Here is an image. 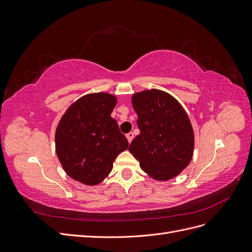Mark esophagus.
Listing matches in <instances>:
<instances>
[{"label": "esophagus", "mask_w": 252, "mask_h": 252, "mask_svg": "<svg viewBox=\"0 0 252 252\" xmlns=\"http://www.w3.org/2000/svg\"><path fill=\"white\" fill-rule=\"evenodd\" d=\"M133 132H129V133H127L126 134V138H127V140H128V142L129 143H131V141L133 140Z\"/></svg>", "instance_id": "34e87169"}]
</instances>
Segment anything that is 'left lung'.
<instances>
[{"mask_svg":"<svg viewBox=\"0 0 252 252\" xmlns=\"http://www.w3.org/2000/svg\"><path fill=\"white\" fill-rule=\"evenodd\" d=\"M131 103L138 114L140 134L128 150L150 178H175L193 156L194 133L188 114L177 98L159 89L133 94Z\"/></svg>","mask_w":252,"mask_h":252,"instance_id":"left-lung-1","label":"left lung"}]
</instances>
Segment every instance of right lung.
<instances>
[{"mask_svg": "<svg viewBox=\"0 0 252 252\" xmlns=\"http://www.w3.org/2000/svg\"><path fill=\"white\" fill-rule=\"evenodd\" d=\"M118 98L107 93L81 96L67 108L56 129V152L65 172L87 186L102 183L116 158L128 148L111 118Z\"/></svg>", "mask_w": 252, "mask_h": 252, "instance_id": "1", "label": "right lung"}]
</instances>
